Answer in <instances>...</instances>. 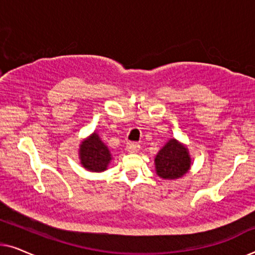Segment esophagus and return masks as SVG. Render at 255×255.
<instances>
[{
    "mask_svg": "<svg viewBox=\"0 0 255 255\" xmlns=\"http://www.w3.org/2000/svg\"><path fill=\"white\" fill-rule=\"evenodd\" d=\"M139 148H140V146H139L138 142H128L127 145L128 152L130 153H137L139 151Z\"/></svg>",
    "mask_w": 255,
    "mask_h": 255,
    "instance_id": "esophagus-1",
    "label": "esophagus"
}]
</instances>
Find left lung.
Wrapping results in <instances>:
<instances>
[{"instance_id":"obj_1","label":"left lung","mask_w":255,"mask_h":255,"mask_svg":"<svg viewBox=\"0 0 255 255\" xmlns=\"http://www.w3.org/2000/svg\"><path fill=\"white\" fill-rule=\"evenodd\" d=\"M155 172L165 180L182 177L190 169L191 159L188 148L176 139H170L154 159Z\"/></svg>"}]
</instances>
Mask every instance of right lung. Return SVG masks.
Listing matches in <instances>:
<instances>
[{"label": "right lung", "mask_w": 255, "mask_h": 255, "mask_svg": "<svg viewBox=\"0 0 255 255\" xmlns=\"http://www.w3.org/2000/svg\"><path fill=\"white\" fill-rule=\"evenodd\" d=\"M79 158L83 168L99 173L107 169L111 161V153L99 134L94 132L80 145Z\"/></svg>", "instance_id": "add662e5"}]
</instances>
